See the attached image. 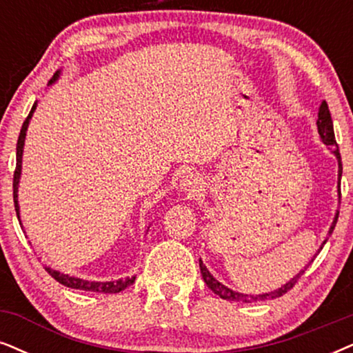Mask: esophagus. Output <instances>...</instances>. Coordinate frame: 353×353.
I'll list each match as a JSON object with an SVG mask.
<instances>
[{
  "label": "esophagus",
  "mask_w": 353,
  "mask_h": 353,
  "mask_svg": "<svg viewBox=\"0 0 353 353\" xmlns=\"http://www.w3.org/2000/svg\"><path fill=\"white\" fill-rule=\"evenodd\" d=\"M181 187L184 189L187 194H197V192L202 190V179L197 176H194V174H189V176H185L184 179L181 182Z\"/></svg>",
  "instance_id": "1"
}]
</instances>
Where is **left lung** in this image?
<instances>
[{
  "label": "left lung",
  "instance_id": "left-lung-1",
  "mask_svg": "<svg viewBox=\"0 0 353 353\" xmlns=\"http://www.w3.org/2000/svg\"><path fill=\"white\" fill-rule=\"evenodd\" d=\"M316 123H318V132H319V137L321 140L324 141L327 146H336V153L337 159H339V181H341V176H342V159H341V153H339V148H337V143H336V137H334V127H332V119H331V112H329V107H327V102H323L319 107V112H318V120H316ZM341 194V192H339ZM337 218H339V212L336 213V218H334V223L331 226V231H329V234L332 233L334 228H336V223H337ZM327 241V239H325ZM324 241V243H325ZM323 249V248H321ZM319 252V251H318ZM200 264V272H202V276H203V282L207 283V287L212 290L215 295H218L223 300H228V301H241V303H252V301H262V300H274V298H279L285 295V293L288 292V290H292L295 287V283L298 282V279L303 275L301 270L300 274L296 276H293L292 280H290L288 283H285L282 288L275 290V292H270V293H264V295H244V293H238V292H233V290H230L228 287H225V285H221L218 280L213 276L210 272L207 270V267L203 265L202 261H199Z\"/></svg>",
  "mask_w": 353,
  "mask_h": 353
}]
</instances>
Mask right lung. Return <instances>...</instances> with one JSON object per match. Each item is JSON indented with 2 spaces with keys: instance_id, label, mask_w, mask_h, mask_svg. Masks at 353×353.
Listing matches in <instances>:
<instances>
[{
  "instance_id": "1",
  "label": "right lung",
  "mask_w": 353,
  "mask_h": 353,
  "mask_svg": "<svg viewBox=\"0 0 353 353\" xmlns=\"http://www.w3.org/2000/svg\"><path fill=\"white\" fill-rule=\"evenodd\" d=\"M58 78V71L53 74V78L50 79V83L55 81ZM35 110V104L30 109V112L28 115V119L24 120L22 123L19 138H17V145H16V169H14V177H12V197H14V208H16V215L17 220H19V205H17V184H19V177H21V163H22V148H24V138H26V130H28L29 120L32 117ZM46 270L50 274L53 279L57 280L58 283L65 285V287L74 288V290H84V292H96V293H119L125 290L127 287L135 282V276L132 279H125V280H117V282H88V280H81V279H74V276L60 274V272L50 269V267H46Z\"/></svg>"
}]
</instances>
